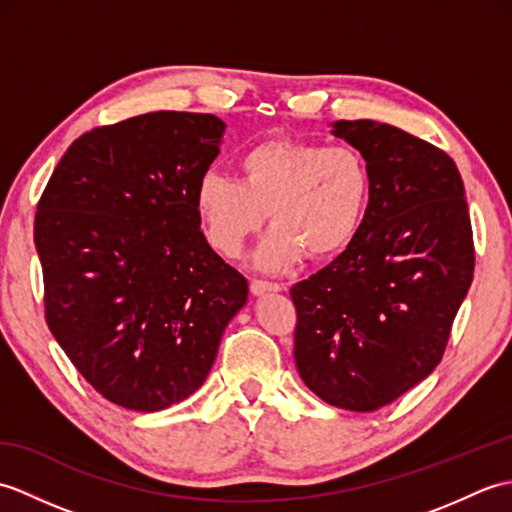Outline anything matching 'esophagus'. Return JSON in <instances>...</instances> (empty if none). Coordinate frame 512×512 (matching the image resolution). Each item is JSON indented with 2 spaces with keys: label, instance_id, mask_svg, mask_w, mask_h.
Instances as JSON below:
<instances>
[{
  "label": "esophagus",
  "instance_id": "1",
  "mask_svg": "<svg viewBox=\"0 0 512 512\" xmlns=\"http://www.w3.org/2000/svg\"><path fill=\"white\" fill-rule=\"evenodd\" d=\"M284 290L279 284H273V281H262V279H253L250 281V292H253L255 297L259 295H266V292H279Z\"/></svg>",
  "mask_w": 512,
  "mask_h": 512
}]
</instances>
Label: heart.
Listing matches in <instances>:
<instances>
[{"mask_svg":"<svg viewBox=\"0 0 512 512\" xmlns=\"http://www.w3.org/2000/svg\"><path fill=\"white\" fill-rule=\"evenodd\" d=\"M239 180L206 171L193 191V209L202 233L217 253L239 257L264 226L257 262L284 270L308 253L330 259L350 246L369 209L372 176L352 147L303 140H266L237 160Z\"/></svg>","mask_w":512,"mask_h":512,"instance_id":"1","label":"heart"}]
</instances>
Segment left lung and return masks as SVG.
I'll use <instances>...</instances> for the list:
<instances>
[{
  "mask_svg": "<svg viewBox=\"0 0 512 512\" xmlns=\"http://www.w3.org/2000/svg\"><path fill=\"white\" fill-rule=\"evenodd\" d=\"M361 151L372 198L354 242L292 286L295 363L332 407L374 411L438 367L473 281V233L455 162L376 121H336Z\"/></svg>",
  "mask_w": 512,
  "mask_h": 512,
  "instance_id": "obj_1",
  "label": "left lung"
}]
</instances>
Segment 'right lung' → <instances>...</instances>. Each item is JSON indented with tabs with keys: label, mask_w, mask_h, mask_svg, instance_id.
I'll use <instances>...</instances> for the list:
<instances>
[{
	"label": "right lung",
	"mask_w": 512,
	"mask_h": 512,
	"mask_svg": "<svg viewBox=\"0 0 512 512\" xmlns=\"http://www.w3.org/2000/svg\"><path fill=\"white\" fill-rule=\"evenodd\" d=\"M213 114L149 112L74 140L35 217L54 339L103 398L162 411L198 391L248 284L206 242L193 191Z\"/></svg>",
	"instance_id": "add662e5"
}]
</instances>
